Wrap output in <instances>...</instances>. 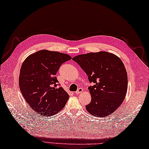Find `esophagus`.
I'll list each match as a JSON object with an SVG mask.
<instances>
[{
	"mask_svg": "<svg viewBox=\"0 0 149 149\" xmlns=\"http://www.w3.org/2000/svg\"><path fill=\"white\" fill-rule=\"evenodd\" d=\"M83 91V89L82 88H79L78 89L77 91L74 92V93H75V94H77H77H79V93H81Z\"/></svg>",
	"mask_w": 149,
	"mask_h": 149,
	"instance_id": "esophagus-1",
	"label": "esophagus"
}]
</instances>
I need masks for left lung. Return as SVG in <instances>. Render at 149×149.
<instances>
[{
    "mask_svg": "<svg viewBox=\"0 0 149 149\" xmlns=\"http://www.w3.org/2000/svg\"><path fill=\"white\" fill-rule=\"evenodd\" d=\"M85 72L90 83V103L85 106L90 114L106 117L124 100L128 88V76L121 60L107 52H91L72 58Z\"/></svg>",
    "mask_w": 149,
    "mask_h": 149,
    "instance_id": "left-lung-1",
    "label": "left lung"
}]
</instances>
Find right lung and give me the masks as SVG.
Wrapping results in <instances>:
<instances>
[{"label": "right lung", "instance_id": "obj_1", "mask_svg": "<svg viewBox=\"0 0 149 149\" xmlns=\"http://www.w3.org/2000/svg\"><path fill=\"white\" fill-rule=\"evenodd\" d=\"M71 59L66 54L42 50L29 56L21 66V92L32 109L42 116L55 114L66 105L69 95L55 75L62 64Z\"/></svg>", "mask_w": 149, "mask_h": 149}]
</instances>
